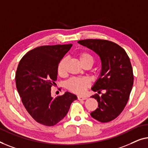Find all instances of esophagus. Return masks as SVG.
<instances>
[{
    "label": "esophagus",
    "mask_w": 148,
    "mask_h": 148,
    "mask_svg": "<svg viewBox=\"0 0 148 148\" xmlns=\"http://www.w3.org/2000/svg\"><path fill=\"white\" fill-rule=\"evenodd\" d=\"M87 98L86 97H82V96H78V100H86Z\"/></svg>",
    "instance_id": "esophagus-1"
}]
</instances>
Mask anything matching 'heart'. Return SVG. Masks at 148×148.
Segmentation results:
<instances>
[{
    "label": "heart",
    "instance_id": "1",
    "mask_svg": "<svg viewBox=\"0 0 148 148\" xmlns=\"http://www.w3.org/2000/svg\"><path fill=\"white\" fill-rule=\"evenodd\" d=\"M79 59L82 65L86 63H94V58L88 52H82L79 56ZM67 58L62 59L58 66V73L60 76H63L66 72V66L67 63ZM90 85V82L86 78H72L66 82V88L76 94H83Z\"/></svg>",
    "mask_w": 148,
    "mask_h": 148
}]
</instances>
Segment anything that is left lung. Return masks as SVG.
<instances>
[{"instance_id":"obj_1","label":"left lung","mask_w":148,"mask_h":148,"mask_svg":"<svg viewBox=\"0 0 148 148\" xmlns=\"http://www.w3.org/2000/svg\"><path fill=\"white\" fill-rule=\"evenodd\" d=\"M97 54L101 61V71L92 90L105 94L92 95L98 107L90 113L95 119L102 123L115 119L124 109L130 98L134 74L130 58L121 47L108 40L85 39L78 41Z\"/></svg>"}]
</instances>
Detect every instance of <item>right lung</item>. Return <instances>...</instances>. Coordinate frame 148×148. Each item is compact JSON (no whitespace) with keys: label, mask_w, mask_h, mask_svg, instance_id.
I'll return each instance as SVG.
<instances>
[{"label":"right lung","mask_w":148,"mask_h":148,"mask_svg":"<svg viewBox=\"0 0 148 148\" xmlns=\"http://www.w3.org/2000/svg\"><path fill=\"white\" fill-rule=\"evenodd\" d=\"M72 44L44 45L32 49L21 58L15 75L16 87L30 115L39 123L53 126L63 119L75 95L66 92L55 99L51 88L57 80L58 66Z\"/></svg>","instance_id":"right-lung-1"}]
</instances>
